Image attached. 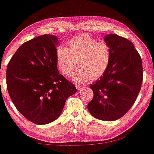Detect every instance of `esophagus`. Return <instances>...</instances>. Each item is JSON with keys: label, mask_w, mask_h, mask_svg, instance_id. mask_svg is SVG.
I'll list each match as a JSON object with an SVG mask.
<instances>
[{"label": "esophagus", "mask_w": 154, "mask_h": 154, "mask_svg": "<svg viewBox=\"0 0 154 154\" xmlns=\"http://www.w3.org/2000/svg\"><path fill=\"white\" fill-rule=\"evenodd\" d=\"M75 87H76V88L77 89V90H80L81 89H82V87L81 86V85H79L78 84H76L75 85Z\"/></svg>", "instance_id": "esophagus-1"}]
</instances>
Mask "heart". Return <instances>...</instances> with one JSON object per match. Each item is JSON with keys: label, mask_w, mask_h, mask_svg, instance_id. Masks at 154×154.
Masks as SVG:
<instances>
[{"label": "heart", "mask_w": 154, "mask_h": 154, "mask_svg": "<svg viewBox=\"0 0 154 154\" xmlns=\"http://www.w3.org/2000/svg\"><path fill=\"white\" fill-rule=\"evenodd\" d=\"M111 59L110 46L88 35L72 38L68 48L59 47L57 50V63L59 70L70 76L77 66L79 69L72 76L77 82L97 79L104 75Z\"/></svg>", "instance_id": "heart-1"}]
</instances>
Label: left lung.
<instances>
[{"mask_svg":"<svg viewBox=\"0 0 154 154\" xmlns=\"http://www.w3.org/2000/svg\"><path fill=\"white\" fill-rule=\"evenodd\" d=\"M104 40L111 49L110 62L104 75L90 85L94 96L88 108L97 119L112 121L134 104L141 88L143 66L140 54L127 38L110 34Z\"/></svg>","mask_w":154,"mask_h":154,"instance_id":"obj_1","label":"left lung"}]
</instances>
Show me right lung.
I'll return each instance as SVG.
<instances>
[{
	"label": "right lung",
	"mask_w": 154,
	"mask_h": 154,
	"mask_svg": "<svg viewBox=\"0 0 154 154\" xmlns=\"http://www.w3.org/2000/svg\"><path fill=\"white\" fill-rule=\"evenodd\" d=\"M58 38L46 34L23 43L6 70L7 89L16 109L28 120L45 125L59 117L65 102L77 92L59 73Z\"/></svg>",
	"instance_id": "1"
}]
</instances>
